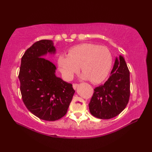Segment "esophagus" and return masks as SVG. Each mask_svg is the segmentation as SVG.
<instances>
[{
  "label": "esophagus",
  "mask_w": 152,
  "mask_h": 152,
  "mask_svg": "<svg viewBox=\"0 0 152 152\" xmlns=\"http://www.w3.org/2000/svg\"><path fill=\"white\" fill-rule=\"evenodd\" d=\"M78 84H77V83H74L73 84V88L74 89H76L77 87H78Z\"/></svg>",
  "instance_id": "obj_1"
}]
</instances>
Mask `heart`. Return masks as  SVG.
<instances>
[{
    "mask_svg": "<svg viewBox=\"0 0 152 152\" xmlns=\"http://www.w3.org/2000/svg\"><path fill=\"white\" fill-rule=\"evenodd\" d=\"M61 73L70 79L78 72L81 66L83 78L92 83H100L107 78L113 64L111 52L105 46L82 43L68 50V54H62L58 58Z\"/></svg>",
    "mask_w": 152,
    "mask_h": 152,
    "instance_id": "b5f03b06",
    "label": "heart"
}]
</instances>
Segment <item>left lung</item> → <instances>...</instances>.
Listing matches in <instances>:
<instances>
[{"mask_svg":"<svg viewBox=\"0 0 152 152\" xmlns=\"http://www.w3.org/2000/svg\"><path fill=\"white\" fill-rule=\"evenodd\" d=\"M130 96L129 70L125 60L117 58L109 79L96 87L89 103L94 117L109 119L119 115L127 106Z\"/></svg>","mask_w":152,"mask_h":152,"instance_id":"1","label":"left lung"}]
</instances>
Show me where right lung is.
<instances>
[{
    "instance_id": "obj_1",
    "label": "right lung",
    "mask_w": 152,
    "mask_h": 152,
    "mask_svg": "<svg viewBox=\"0 0 152 152\" xmlns=\"http://www.w3.org/2000/svg\"><path fill=\"white\" fill-rule=\"evenodd\" d=\"M55 51L51 40L33 43L23 56L19 74L25 105L36 117L49 121L66 114L75 92L72 84L56 76L54 64L42 57Z\"/></svg>"
}]
</instances>
